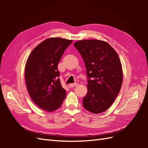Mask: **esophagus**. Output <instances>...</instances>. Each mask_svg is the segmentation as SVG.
Segmentation results:
<instances>
[{"label": "esophagus", "instance_id": "1", "mask_svg": "<svg viewBox=\"0 0 148 148\" xmlns=\"http://www.w3.org/2000/svg\"><path fill=\"white\" fill-rule=\"evenodd\" d=\"M77 85H78L77 83H71L69 85V88H73V87L77 86Z\"/></svg>", "mask_w": 148, "mask_h": 148}]
</instances>
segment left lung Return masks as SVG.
Listing matches in <instances>:
<instances>
[{
  "label": "left lung",
  "mask_w": 148,
  "mask_h": 148,
  "mask_svg": "<svg viewBox=\"0 0 148 148\" xmlns=\"http://www.w3.org/2000/svg\"><path fill=\"white\" fill-rule=\"evenodd\" d=\"M74 46L84 60L88 78L83 107L93 114L102 113L113 104L122 87L120 58L109 44L101 40H82Z\"/></svg>",
  "instance_id": "1"
}]
</instances>
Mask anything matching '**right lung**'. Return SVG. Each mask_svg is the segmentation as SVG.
Wrapping results in <instances>:
<instances>
[{"label":"right lung","instance_id":"obj_1","mask_svg":"<svg viewBox=\"0 0 148 148\" xmlns=\"http://www.w3.org/2000/svg\"><path fill=\"white\" fill-rule=\"evenodd\" d=\"M72 40L51 38L36 47L26 61L25 75L31 99L40 108L52 112L61 106L66 96L57 65Z\"/></svg>","mask_w":148,"mask_h":148}]
</instances>
